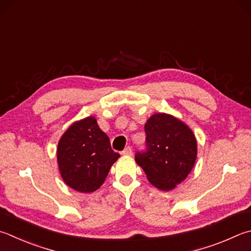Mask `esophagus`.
<instances>
[{
    "instance_id": "esophagus-1",
    "label": "esophagus",
    "mask_w": 251,
    "mask_h": 251,
    "mask_svg": "<svg viewBox=\"0 0 251 251\" xmlns=\"http://www.w3.org/2000/svg\"><path fill=\"white\" fill-rule=\"evenodd\" d=\"M123 154H126V156H131L133 154V150H131L130 147H126L124 150H123Z\"/></svg>"
}]
</instances>
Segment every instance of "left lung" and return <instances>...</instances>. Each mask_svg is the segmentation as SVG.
Listing matches in <instances>:
<instances>
[{
    "mask_svg": "<svg viewBox=\"0 0 251 251\" xmlns=\"http://www.w3.org/2000/svg\"><path fill=\"white\" fill-rule=\"evenodd\" d=\"M146 150L137 151L135 160L159 190L170 191L180 184L194 167L197 139L183 122L157 113L145 124Z\"/></svg>",
    "mask_w": 251,
    "mask_h": 251,
    "instance_id": "1",
    "label": "left lung"
}]
</instances>
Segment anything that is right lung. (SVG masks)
<instances>
[{"label":"right lung","mask_w":251,"mask_h":251,"mask_svg":"<svg viewBox=\"0 0 251 251\" xmlns=\"http://www.w3.org/2000/svg\"><path fill=\"white\" fill-rule=\"evenodd\" d=\"M120 153L111 148L107 135L89 116L75 122L59 140L58 166L67 185L82 193L101 186Z\"/></svg>","instance_id":"right-lung-1"}]
</instances>
